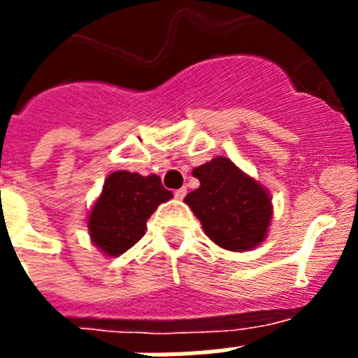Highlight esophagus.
Listing matches in <instances>:
<instances>
[{
  "instance_id": "esophagus-1",
  "label": "esophagus",
  "mask_w": 358,
  "mask_h": 358,
  "mask_svg": "<svg viewBox=\"0 0 358 358\" xmlns=\"http://www.w3.org/2000/svg\"><path fill=\"white\" fill-rule=\"evenodd\" d=\"M185 193H187V191H185V187H180V189L174 191V196H176L178 201H182V199H184V196H185Z\"/></svg>"
}]
</instances>
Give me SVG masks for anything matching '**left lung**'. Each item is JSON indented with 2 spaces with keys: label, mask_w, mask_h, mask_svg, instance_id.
I'll use <instances>...</instances> for the list:
<instances>
[{
  "label": "left lung",
  "mask_w": 358,
  "mask_h": 358,
  "mask_svg": "<svg viewBox=\"0 0 358 358\" xmlns=\"http://www.w3.org/2000/svg\"><path fill=\"white\" fill-rule=\"evenodd\" d=\"M201 185L185 196L213 243L229 250L255 249L271 223V196L256 180L239 171L229 157L193 169Z\"/></svg>",
  "instance_id": "1"
}]
</instances>
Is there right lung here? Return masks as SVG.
<instances>
[{"instance_id":"right-lung-1","label":"right lung","mask_w":358,"mask_h":358,"mask_svg":"<svg viewBox=\"0 0 358 358\" xmlns=\"http://www.w3.org/2000/svg\"><path fill=\"white\" fill-rule=\"evenodd\" d=\"M171 196L156 174L111 173L89 213L92 243L108 256L122 255L145 236L148 217Z\"/></svg>"}]
</instances>
